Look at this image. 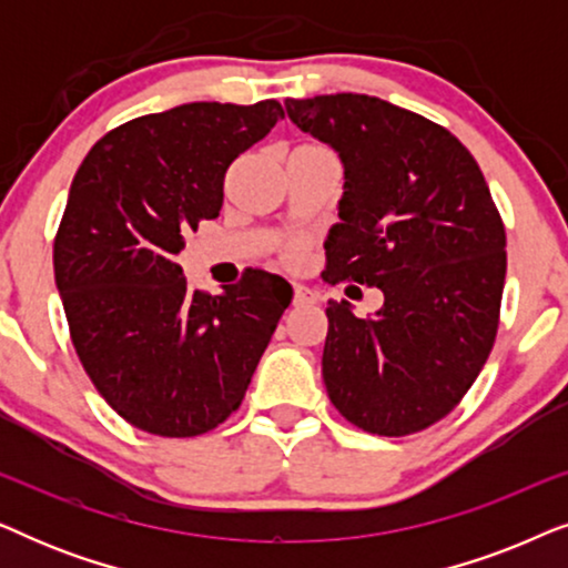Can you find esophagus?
<instances>
[{"mask_svg":"<svg viewBox=\"0 0 568 568\" xmlns=\"http://www.w3.org/2000/svg\"><path fill=\"white\" fill-rule=\"evenodd\" d=\"M292 302H294V307H302V305H313V302H317V297H315V292L307 290L305 284H294Z\"/></svg>","mask_w":568,"mask_h":568,"instance_id":"esophagus-1","label":"esophagus"}]
</instances>
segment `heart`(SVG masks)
<instances>
[{
  "mask_svg": "<svg viewBox=\"0 0 568 568\" xmlns=\"http://www.w3.org/2000/svg\"><path fill=\"white\" fill-rule=\"evenodd\" d=\"M321 152H328L323 144H315V142H302V144H294L290 152H286V158H297V154H321ZM284 261L286 263H300L305 258V243L302 240H290V243L284 245Z\"/></svg>",
  "mask_w": 568,
  "mask_h": 568,
  "instance_id": "1",
  "label": "heart"
}]
</instances>
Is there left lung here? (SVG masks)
Here are the masks:
<instances>
[{
    "mask_svg": "<svg viewBox=\"0 0 568 568\" xmlns=\"http://www.w3.org/2000/svg\"><path fill=\"white\" fill-rule=\"evenodd\" d=\"M284 105L344 162L323 278L385 294L372 317L328 302L325 390L364 432H422L463 400L494 348L507 276L499 209L460 139L424 115L354 92Z\"/></svg>",
    "mask_w": 568,
    "mask_h": 568,
    "instance_id": "left-lung-1",
    "label": "left lung"
}]
</instances>
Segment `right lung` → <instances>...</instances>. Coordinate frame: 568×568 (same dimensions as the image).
I'll use <instances>...</instances> for the list:
<instances>
[{"mask_svg": "<svg viewBox=\"0 0 568 568\" xmlns=\"http://www.w3.org/2000/svg\"><path fill=\"white\" fill-rule=\"evenodd\" d=\"M284 108L185 103L108 131L77 170L53 240L74 352L121 418L158 437H199L240 408L292 302L253 268L222 294L189 290L178 255L220 216L227 168Z\"/></svg>", "mask_w": 568, "mask_h": 568, "instance_id": "add662e5", "label": "right lung"}]
</instances>
